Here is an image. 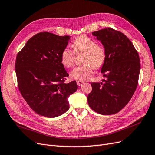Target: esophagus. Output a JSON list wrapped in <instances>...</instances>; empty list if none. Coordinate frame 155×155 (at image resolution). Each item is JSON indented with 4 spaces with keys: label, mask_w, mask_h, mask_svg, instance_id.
Returning <instances> with one entry per match:
<instances>
[{
    "label": "esophagus",
    "mask_w": 155,
    "mask_h": 155,
    "mask_svg": "<svg viewBox=\"0 0 155 155\" xmlns=\"http://www.w3.org/2000/svg\"><path fill=\"white\" fill-rule=\"evenodd\" d=\"M76 82H77V84H78V86H81V85H82L84 83V82L81 81H77Z\"/></svg>",
    "instance_id": "34e87169"
}]
</instances>
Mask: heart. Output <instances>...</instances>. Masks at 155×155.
<instances>
[{
  "label": "heart",
  "mask_w": 155,
  "mask_h": 155,
  "mask_svg": "<svg viewBox=\"0 0 155 155\" xmlns=\"http://www.w3.org/2000/svg\"><path fill=\"white\" fill-rule=\"evenodd\" d=\"M74 51L67 47L61 54V63L65 68L73 66L75 54H83L82 66L75 67L70 73V78L75 80L84 81L93 74V68L98 69L104 65L106 53L101 46L97 45L93 39L86 35H81L74 40L72 43Z\"/></svg>",
  "instance_id": "b5f03b06"
}]
</instances>
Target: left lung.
Segmentation results:
<instances>
[{"mask_svg": "<svg viewBox=\"0 0 155 155\" xmlns=\"http://www.w3.org/2000/svg\"><path fill=\"white\" fill-rule=\"evenodd\" d=\"M106 53L101 72L104 83H92L87 96L91 109L103 115L114 114L128 104L137 89L140 62L138 51L123 33L110 28L92 32Z\"/></svg>", "mask_w": 155, "mask_h": 155, "instance_id": "obj_1", "label": "left lung"}]
</instances>
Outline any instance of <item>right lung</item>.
<instances>
[{
    "mask_svg": "<svg viewBox=\"0 0 155 155\" xmlns=\"http://www.w3.org/2000/svg\"><path fill=\"white\" fill-rule=\"evenodd\" d=\"M69 35L41 32L18 53L15 72L22 96L37 114L55 118L69 109L68 97L78 89L76 81L64 83L68 74L61 63Z\"/></svg>",
    "mask_w": 155,
    "mask_h": 155,
    "instance_id": "add662e5",
    "label": "right lung"
}]
</instances>
